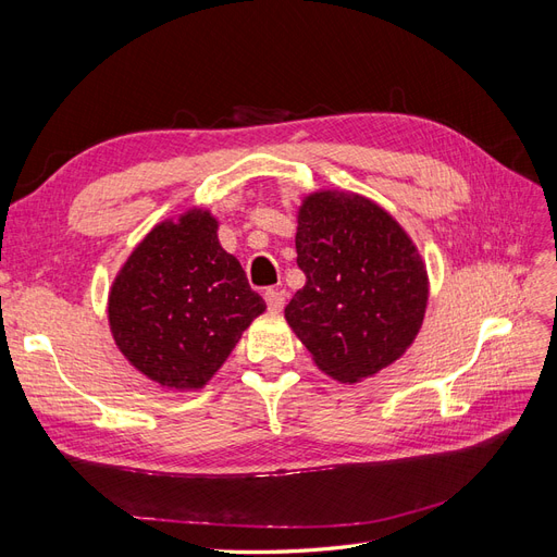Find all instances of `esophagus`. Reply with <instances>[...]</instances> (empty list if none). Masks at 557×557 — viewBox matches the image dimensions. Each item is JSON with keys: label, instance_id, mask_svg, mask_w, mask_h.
I'll list each match as a JSON object with an SVG mask.
<instances>
[{"label": "esophagus", "instance_id": "obj_1", "mask_svg": "<svg viewBox=\"0 0 557 557\" xmlns=\"http://www.w3.org/2000/svg\"><path fill=\"white\" fill-rule=\"evenodd\" d=\"M264 301L267 307L272 313H278L283 307H285V290H278V288H269L264 293Z\"/></svg>", "mask_w": 557, "mask_h": 557}]
</instances>
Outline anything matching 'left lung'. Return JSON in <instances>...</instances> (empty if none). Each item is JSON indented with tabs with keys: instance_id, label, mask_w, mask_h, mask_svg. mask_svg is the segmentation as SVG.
Returning <instances> with one entry per match:
<instances>
[{
	"instance_id": "1",
	"label": "left lung",
	"mask_w": 557,
	"mask_h": 557,
	"mask_svg": "<svg viewBox=\"0 0 557 557\" xmlns=\"http://www.w3.org/2000/svg\"><path fill=\"white\" fill-rule=\"evenodd\" d=\"M295 246L307 283L285 320L320 372L352 385L399 360L423 327L430 281L395 218L364 195L315 190L299 205Z\"/></svg>"
}]
</instances>
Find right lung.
<instances>
[{
    "label": "right lung",
    "instance_id": "right-lung-1",
    "mask_svg": "<svg viewBox=\"0 0 557 557\" xmlns=\"http://www.w3.org/2000/svg\"><path fill=\"white\" fill-rule=\"evenodd\" d=\"M218 221L193 207L129 252L109 290V327L125 360L166 391L205 387L244 330L264 313Z\"/></svg>",
    "mask_w": 557,
    "mask_h": 557
}]
</instances>
